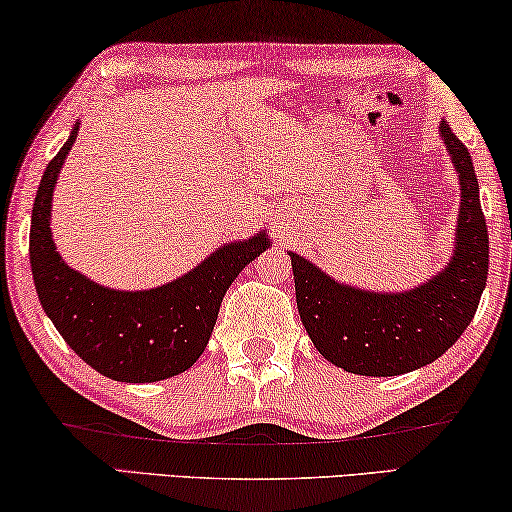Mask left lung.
<instances>
[{
    "label": "left lung",
    "mask_w": 512,
    "mask_h": 512,
    "mask_svg": "<svg viewBox=\"0 0 512 512\" xmlns=\"http://www.w3.org/2000/svg\"><path fill=\"white\" fill-rule=\"evenodd\" d=\"M441 139L459 174L455 248L436 276L401 292L362 290L287 250L301 322L322 357L357 376L422 369L452 348L478 311L487 285L489 236L471 153L441 120Z\"/></svg>",
    "instance_id": "8db88e82"
}]
</instances>
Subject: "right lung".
I'll return each mask as SVG.
<instances>
[{"instance_id": "right-lung-1", "label": "right lung", "mask_w": 512, "mask_h": 512, "mask_svg": "<svg viewBox=\"0 0 512 512\" xmlns=\"http://www.w3.org/2000/svg\"><path fill=\"white\" fill-rule=\"evenodd\" d=\"M43 171L32 208L30 264L43 311L71 350L118 383H155L190 369L206 350L220 304L234 278L269 248V234L222 243L171 283L113 290L71 269L50 232L53 190L78 134Z\"/></svg>"}]
</instances>
